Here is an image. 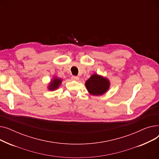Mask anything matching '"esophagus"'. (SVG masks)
<instances>
[{
	"label": "esophagus",
	"mask_w": 159,
	"mask_h": 159,
	"mask_svg": "<svg viewBox=\"0 0 159 159\" xmlns=\"http://www.w3.org/2000/svg\"><path fill=\"white\" fill-rule=\"evenodd\" d=\"M79 77H77V76H72L71 77V79L73 80H79Z\"/></svg>",
	"instance_id": "esophagus-1"
}]
</instances>
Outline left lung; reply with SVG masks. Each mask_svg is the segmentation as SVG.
<instances>
[{"mask_svg":"<svg viewBox=\"0 0 159 159\" xmlns=\"http://www.w3.org/2000/svg\"><path fill=\"white\" fill-rule=\"evenodd\" d=\"M86 87L90 94L101 95L109 88L110 82L107 79L94 74L86 82Z\"/></svg>","mask_w":159,"mask_h":159,"instance_id":"left-lung-1","label":"left lung"}]
</instances>
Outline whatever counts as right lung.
Wrapping results in <instances>:
<instances>
[{
	"label": "right lung",
	"mask_w": 159,
	"mask_h": 159,
	"mask_svg": "<svg viewBox=\"0 0 159 159\" xmlns=\"http://www.w3.org/2000/svg\"><path fill=\"white\" fill-rule=\"evenodd\" d=\"M61 79L55 78L52 81L51 83H50L49 89L50 90H54L58 87V86L61 84Z\"/></svg>",
	"instance_id": "add662e5"
}]
</instances>
